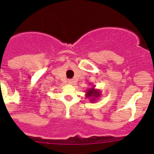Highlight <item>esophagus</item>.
I'll return each mask as SVG.
<instances>
[{"label":"esophagus","mask_w":154,"mask_h":154,"mask_svg":"<svg viewBox=\"0 0 154 154\" xmlns=\"http://www.w3.org/2000/svg\"><path fill=\"white\" fill-rule=\"evenodd\" d=\"M68 82H69V84H72V82H73V81H72V79H69Z\"/></svg>","instance_id":"esophagus-1"}]
</instances>
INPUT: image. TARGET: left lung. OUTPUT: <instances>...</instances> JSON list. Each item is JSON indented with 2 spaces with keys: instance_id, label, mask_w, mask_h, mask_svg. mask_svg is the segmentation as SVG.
<instances>
[{
  "instance_id": "obj_1",
  "label": "left lung",
  "mask_w": 154,
  "mask_h": 154,
  "mask_svg": "<svg viewBox=\"0 0 154 154\" xmlns=\"http://www.w3.org/2000/svg\"><path fill=\"white\" fill-rule=\"evenodd\" d=\"M95 86L93 85V87L88 89L85 93V97L88 98H90V99H91L90 100H91V102H92V103H93V102H95L96 99L100 98V95H100L101 92H100L99 90L95 89Z\"/></svg>"
}]
</instances>
